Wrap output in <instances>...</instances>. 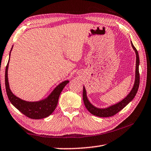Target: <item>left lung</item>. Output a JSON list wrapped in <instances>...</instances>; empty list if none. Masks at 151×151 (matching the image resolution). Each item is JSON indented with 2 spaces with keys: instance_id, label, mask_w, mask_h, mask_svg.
Returning <instances> with one entry per match:
<instances>
[{
  "instance_id": "1",
  "label": "left lung",
  "mask_w": 151,
  "mask_h": 151,
  "mask_svg": "<svg viewBox=\"0 0 151 151\" xmlns=\"http://www.w3.org/2000/svg\"><path fill=\"white\" fill-rule=\"evenodd\" d=\"M132 46L134 50L135 51L136 53V72H135V81L134 84L133 88H132L131 91L129 93V94L126 96L124 99H123L122 101L119 103H117L116 104L112 105V106H109L107 108H97V107H95L94 106L91 104L88 101L87 96V91L84 86H83V102L87 109L88 111L91 114L96 116L98 117H101V118H107V117H111L116 115L117 113H118L119 111L124 108L127 105L130 103L134 98L136 93L138 91V87H139L140 84V75H139V64H140V60H139V56H138V52L136 47L134 46V45L131 42Z\"/></svg>"
}]
</instances>
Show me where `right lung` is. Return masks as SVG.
Wrapping results in <instances>:
<instances>
[{
    "mask_svg": "<svg viewBox=\"0 0 151 151\" xmlns=\"http://www.w3.org/2000/svg\"><path fill=\"white\" fill-rule=\"evenodd\" d=\"M9 63V60L7 63L5 70V87L7 96L11 104L23 114L32 119H42L51 115L57 106L58 98L62 91L69 83V81H64L60 83L53 90V91L50 93L48 97L41 101L33 102L24 101V100L15 96L12 93L10 87H9L8 81Z\"/></svg>",
    "mask_w": 151,
    "mask_h": 151,
    "instance_id": "right-lung-1",
    "label": "right lung"
}]
</instances>
